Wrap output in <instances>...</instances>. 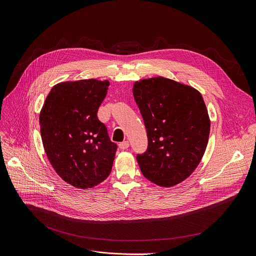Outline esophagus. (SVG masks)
Segmentation results:
<instances>
[{"label":"esophagus","instance_id":"34e87169","mask_svg":"<svg viewBox=\"0 0 256 256\" xmlns=\"http://www.w3.org/2000/svg\"><path fill=\"white\" fill-rule=\"evenodd\" d=\"M128 147H130V143H128V141H124V142L120 143V148L122 150H126V149H128Z\"/></svg>","mask_w":256,"mask_h":256}]
</instances>
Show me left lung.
Segmentation results:
<instances>
[{
	"label": "left lung",
	"mask_w": 256,
	"mask_h": 256,
	"mask_svg": "<svg viewBox=\"0 0 256 256\" xmlns=\"http://www.w3.org/2000/svg\"><path fill=\"white\" fill-rule=\"evenodd\" d=\"M132 94L148 136L138 166L155 184L174 187L192 174L206 150L210 120L202 95L162 76L136 82Z\"/></svg>",
	"instance_id": "1"
}]
</instances>
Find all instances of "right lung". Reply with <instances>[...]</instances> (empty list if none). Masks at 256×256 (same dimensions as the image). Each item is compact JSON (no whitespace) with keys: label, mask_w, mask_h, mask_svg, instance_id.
Here are the masks:
<instances>
[{"label":"right lung","mask_w":256,"mask_h":256,"mask_svg":"<svg viewBox=\"0 0 256 256\" xmlns=\"http://www.w3.org/2000/svg\"><path fill=\"white\" fill-rule=\"evenodd\" d=\"M109 82L96 78L55 84L40 113V136L51 166L80 189L99 184L110 174L115 143L98 120Z\"/></svg>","instance_id":"right-lung-1"}]
</instances>
